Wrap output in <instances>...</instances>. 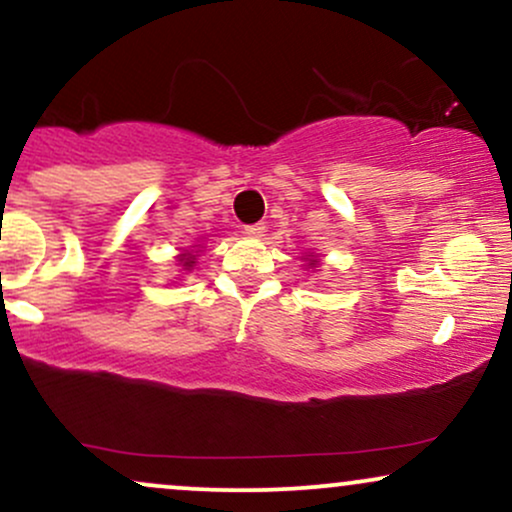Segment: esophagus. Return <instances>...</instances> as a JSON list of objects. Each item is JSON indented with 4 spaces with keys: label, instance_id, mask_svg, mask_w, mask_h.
Here are the masks:
<instances>
[{
    "label": "esophagus",
    "instance_id": "34e87169",
    "mask_svg": "<svg viewBox=\"0 0 512 512\" xmlns=\"http://www.w3.org/2000/svg\"><path fill=\"white\" fill-rule=\"evenodd\" d=\"M264 231H267V226H264V224H250V226H245V233H248L250 238H262Z\"/></svg>",
    "mask_w": 512,
    "mask_h": 512
}]
</instances>
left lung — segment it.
<instances>
[{
  "instance_id": "left-lung-1",
  "label": "left lung",
  "mask_w": 512,
  "mask_h": 512,
  "mask_svg": "<svg viewBox=\"0 0 512 512\" xmlns=\"http://www.w3.org/2000/svg\"><path fill=\"white\" fill-rule=\"evenodd\" d=\"M310 257H312V255H310ZM315 262H317V260H310V264H315Z\"/></svg>"
}]
</instances>
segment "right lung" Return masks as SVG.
<instances>
[{
	"label": "right lung",
	"instance_id": "right-lung-1",
	"mask_svg": "<svg viewBox=\"0 0 512 512\" xmlns=\"http://www.w3.org/2000/svg\"><path fill=\"white\" fill-rule=\"evenodd\" d=\"M178 262H183V269H190L195 264V255L193 252H183V255L178 257Z\"/></svg>",
	"mask_w": 512,
	"mask_h": 512
}]
</instances>
